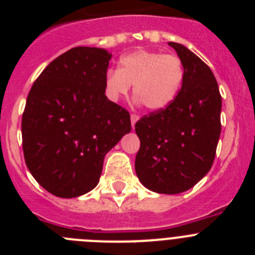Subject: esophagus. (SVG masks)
I'll return each mask as SVG.
<instances>
[{
  "mask_svg": "<svg viewBox=\"0 0 255 255\" xmlns=\"http://www.w3.org/2000/svg\"><path fill=\"white\" fill-rule=\"evenodd\" d=\"M130 119H131V126L134 128L135 126V123L139 120V116L136 114H131V116H130Z\"/></svg>",
  "mask_w": 255,
  "mask_h": 255,
  "instance_id": "obj_1",
  "label": "esophagus"
}]
</instances>
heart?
<instances>
[{
  "label": "heart",
  "mask_w": 255,
  "mask_h": 255,
  "mask_svg": "<svg viewBox=\"0 0 255 255\" xmlns=\"http://www.w3.org/2000/svg\"><path fill=\"white\" fill-rule=\"evenodd\" d=\"M184 80V66L177 56L158 51H135L124 56L120 67L105 76L106 92L112 100L125 96L132 87L135 97L150 111H159L173 102Z\"/></svg>",
  "instance_id": "obj_1"
}]
</instances>
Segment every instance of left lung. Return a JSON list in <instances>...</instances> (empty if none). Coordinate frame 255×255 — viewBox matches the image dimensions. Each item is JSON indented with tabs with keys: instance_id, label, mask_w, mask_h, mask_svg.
Masks as SVG:
<instances>
[{
	"instance_id": "8db88e82",
	"label": "left lung",
	"mask_w": 255,
	"mask_h": 255,
	"mask_svg": "<svg viewBox=\"0 0 255 255\" xmlns=\"http://www.w3.org/2000/svg\"><path fill=\"white\" fill-rule=\"evenodd\" d=\"M168 44L181 60L184 80L170 106L135 124L140 139L135 172L149 190L179 194L203 179L213 164L222 98L208 65L185 46Z\"/></svg>"
}]
</instances>
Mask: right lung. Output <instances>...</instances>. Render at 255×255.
Here are the masks:
<instances>
[{"label": "right lung", "mask_w": 255, "mask_h": 255, "mask_svg": "<svg viewBox=\"0 0 255 255\" xmlns=\"http://www.w3.org/2000/svg\"><path fill=\"white\" fill-rule=\"evenodd\" d=\"M111 55L75 47L40 73L26 98L22 150L42 188L60 198L94 189L106 153L130 132V114L107 100L105 76Z\"/></svg>", "instance_id": "add662e5"}]
</instances>
